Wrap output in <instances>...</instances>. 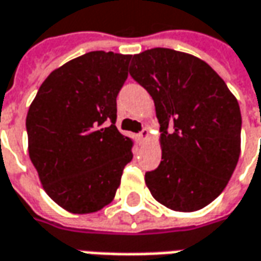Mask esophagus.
I'll return each instance as SVG.
<instances>
[{"instance_id":"1","label":"esophagus","mask_w":261,"mask_h":261,"mask_svg":"<svg viewBox=\"0 0 261 261\" xmlns=\"http://www.w3.org/2000/svg\"><path fill=\"white\" fill-rule=\"evenodd\" d=\"M138 138H139V141H141V142L148 141V138H149V130H148V127H143L142 130H141V134L138 135Z\"/></svg>"}]
</instances>
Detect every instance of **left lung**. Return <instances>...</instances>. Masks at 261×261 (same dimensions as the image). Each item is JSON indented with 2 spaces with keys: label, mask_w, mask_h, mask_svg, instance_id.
<instances>
[{
  "label": "left lung",
  "mask_w": 261,
  "mask_h": 261,
  "mask_svg": "<svg viewBox=\"0 0 261 261\" xmlns=\"http://www.w3.org/2000/svg\"><path fill=\"white\" fill-rule=\"evenodd\" d=\"M130 76L148 90L159 120L161 164L145 174L152 197L192 213L224 191L241 149L236 96L204 60L171 48L135 54Z\"/></svg>",
  "instance_id": "left-lung-1"
}]
</instances>
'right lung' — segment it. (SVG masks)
<instances>
[{
  "mask_svg": "<svg viewBox=\"0 0 261 261\" xmlns=\"http://www.w3.org/2000/svg\"><path fill=\"white\" fill-rule=\"evenodd\" d=\"M129 54L90 51L53 70L30 105L29 155L51 200L73 214L110 204L132 141L116 122Z\"/></svg>",
  "mask_w": 261,
  "mask_h": 261,
  "instance_id": "obj_1",
  "label": "right lung"
}]
</instances>
